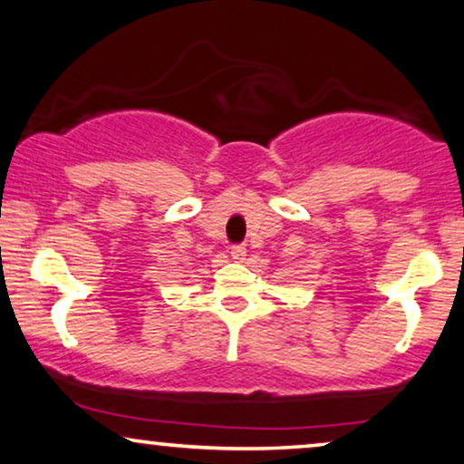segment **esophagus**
<instances>
[{
	"label": "esophagus",
	"instance_id": "34e87169",
	"mask_svg": "<svg viewBox=\"0 0 464 464\" xmlns=\"http://www.w3.org/2000/svg\"><path fill=\"white\" fill-rule=\"evenodd\" d=\"M231 256H233L235 263H241V260L246 258V247L239 246V244L233 246V247H231Z\"/></svg>",
	"mask_w": 464,
	"mask_h": 464
}]
</instances>
